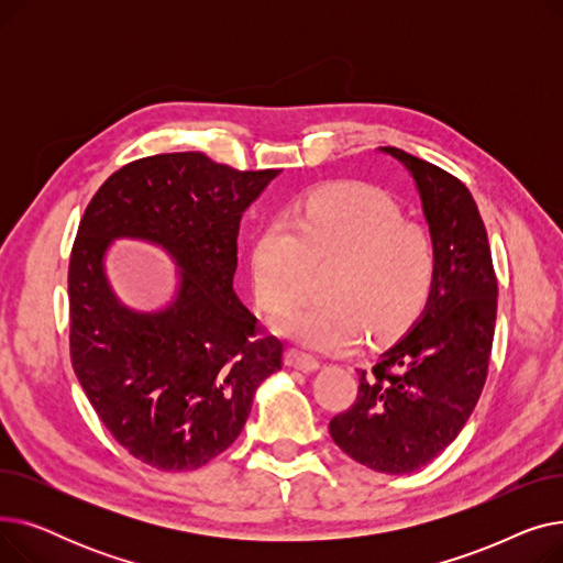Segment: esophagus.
I'll return each mask as SVG.
<instances>
[{
    "instance_id": "34e87169",
    "label": "esophagus",
    "mask_w": 563,
    "mask_h": 563,
    "mask_svg": "<svg viewBox=\"0 0 563 563\" xmlns=\"http://www.w3.org/2000/svg\"><path fill=\"white\" fill-rule=\"evenodd\" d=\"M285 365L294 367V369H301V372H317L319 369V361L312 358L310 353H303L299 349H287Z\"/></svg>"
}]
</instances>
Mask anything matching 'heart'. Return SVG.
<instances>
[{"label":"heart","instance_id":"obj_1","mask_svg":"<svg viewBox=\"0 0 563 563\" xmlns=\"http://www.w3.org/2000/svg\"><path fill=\"white\" fill-rule=\"evenodd\" d=\"M333 264L329 301L283 314L278 335L321 353L353 349L367 329L374 338L397 335L424 310L438 255L431 232L404 221L388 194L329 185L301 202L294 221L274 219L255 236V297L264 310L283 312L303 299L314 266Z\"/></svg>","mask_w":563,"mask_h":563}]
</instances>
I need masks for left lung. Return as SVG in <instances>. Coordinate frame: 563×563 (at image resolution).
Masks as SVG:
<instances>
[{
	"label": "left lung",
	"mask_w": 563,
	"mask_h": 563,
	"mask_svg": "<svg viewBox=\"0 0 563 563\" xmlns=\"http://www.w3.org/2000/svg\"><path fill=\"white\" fill-rule=\"evenodd\" d=\"M406 166L420 191L438 266L424 312L369 372L358 397L329 424L335 445L386 475L433 461L461 433L488 376L497 278L488 234L467 187L452 173L399 147H380Z\"/></svg>",
	"instance_id": "1"
}]
</instances>
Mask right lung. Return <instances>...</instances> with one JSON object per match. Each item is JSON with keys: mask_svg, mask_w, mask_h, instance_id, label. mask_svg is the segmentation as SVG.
<instances>
[{"mask_svg": "<svg viewBox=\"0 0 563 563\" xmlns=\"http://www.w3.org/2000/svg\"><path fill=\"white\" fill-rule=\"evenodd\" d=\"M276 175L202 153L153 155L118 168L86 207L68 266L73 369L118 445L145 465L187 472L225 452L260 383L283 367V342L257 338L232 289L242 214ZM123 235L178 264L166 309L117 301L103 255Z\"/></svg>", "mask_w": 563, "mask_h": 563, "instance_id": "obj_1", "label": "right lung"}]
</instances>
